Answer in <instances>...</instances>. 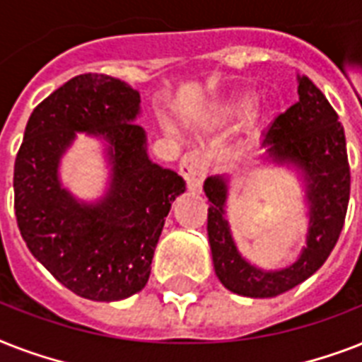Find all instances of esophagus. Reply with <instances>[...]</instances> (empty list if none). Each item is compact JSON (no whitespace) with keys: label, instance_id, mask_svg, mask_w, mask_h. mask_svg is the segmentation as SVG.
I'll list each match as a JSON object with an SVG mask.
<instances>
[{"label":"esophagus","instance_id":"1","mask_svg":"<svg viewBox=\"0 0 362 362\" xmlns=\"http://www.w3.org/2000/svg\"><path fill=\"white\" fill-rule=\"evenodd\" d=\"M209 173V159L203 152L192 150L187 152L180 161V175L186 178L187 187L192 192H201L203 189V182Z\"/></svg>","mask_w":362,"mask_h":362}]
</instances>
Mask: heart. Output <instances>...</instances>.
Returning a JSON list of instances; mask_svg holds the SVG:
<instances>
[{"label": "heart", "instance_id": "heart-1", "mask_svg": "<svg viewBox=\"0 0 362 362\" xmlns=\"http://www.w3.org/2000/svg\"><path fill=\"white\" fill-rule=\"evenodd\" d=\"M250 105H252V98L250 95H242V98L235 99L231 105H227V109L223 115L226 116H237V115H244L247 109H250Z\"/></svg>", "mask_w": 362, "mask_h": 362}]
</instances>
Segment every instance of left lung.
<instances>
[{
  "label": "left lung",
  "mask_w": 362,
  "mask_h": 362,
  "mask_svg": "<svg viewBox=\"0 0 362 362\" xmlns=\"http://www.w3.org/2000/svg\"><path fill=\"white\" fill-rule=\"evenodd\" d=\"M298 101L261 136V159L293 167L304 182L308 206V233L297 261L278 270H264L250 263L240 252L227 220L229 176L204 180L209 197V242L218 280L229 291L250 298H272L289 291L331 255L346 220L349 203V163L346 135L338 115L308 76H297Z\"/></svg>",
  "instance_id": "left-lung-1"
}]
</instances>
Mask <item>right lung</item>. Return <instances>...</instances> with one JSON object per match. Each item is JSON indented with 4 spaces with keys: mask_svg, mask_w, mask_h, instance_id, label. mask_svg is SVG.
Here are the masks:
<instances>
[{
    "mask_svg": "<svg viewBox=\"0 0 362 362\" xmlns=\"http://www.w3.org/2000/svg\"><path fill=\"white\" fill-rule=\"evenodd\" d=\"M139 115L141 93L129 84L78 75L33 109L14 161L20 235L59 284L90 300H122L146 286L165 218L186 192L180 175L148 158ZM76 132L105 142L110 186L95 204L76 199L59 178Z\"/></svg>",
    "mask_w": 362,
    "mask_h": 362,
    "instance_id": "obj_1",
    "label": "right lung"
}]
</instances>
